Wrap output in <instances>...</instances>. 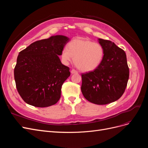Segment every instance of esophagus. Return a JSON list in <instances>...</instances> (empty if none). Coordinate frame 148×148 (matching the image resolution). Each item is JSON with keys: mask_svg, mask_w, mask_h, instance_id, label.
<instances>
[{"mask_svg": "<svg viewBox=\"0 0 148 148\" xmlns=\"http://www.w3.org/2000/svg\"><path fill=\"white\" fill-rule=\"evenodd\" d=\"M71 74H75V73H78V71L76 70H75V69H72L71 70Z\"/></svg>", "mask_w": 148, "mask_h": 148, "instance_id": "1", "label": "esophagus"}]
</instances>
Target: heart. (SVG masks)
<instances>
[{"mask_svg":"<svg viewBox=\"0 0 148 148\" xmlns=\"http://www.w3.org/2000/svg\"><path fill=\"white\" fill-rule=\"evenodd\" d=\"M104 51L99 43L86 38H76L69 43L68 46L62 49L60 57L64 64L73 62L77 68L88 72L95 70L102 61Z\"/></svg>","mask_w":148,"mask_h":148,"instance_id":"obj_1","label":"heart"}]
</instances>
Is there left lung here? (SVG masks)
I'll return each mask as SVG.
<instances>
[{
    "label": "left lung",
    "mask_w": 148,
    "mask_h": 148,
    "mask_svg": "<svg viewBox=\"0 0 148 148\" xmlns=\"http://www.w3.org/2000/svg\"><path fill=\"white\" fill-rule=\"evenodd\" d=\"M104 51L101 64L82 74V92L85 99L98 105L109 104L123 95L129 78L125 51L109 40L99 39Z\"/></svg>",
    "instance_id": "8db88e82"
}]
</instances>
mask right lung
<instances>
[{
    "label": "right lung",
    "instance_id": "obj_1",
    "mask_svg": "<svg viewBox=\"0 0 148 148\" xmlns=\"http://www.w3.org/2000/svg\"><path fill=\"white\" fill-rule=\"evenodd\" d=\"M69 39L54 36L35 41L19 52L14 78L17 91L26 103L46 107L59 101L62 84L70 75L69 67L59 57Z\"/></svg>",
    "mask_w": 148,
    "mask_h": 148
}]
</instances>
